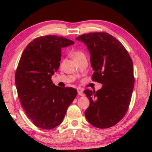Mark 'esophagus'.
Returning a JSON list of instances; mask_svg holds the SVG:
<instances>
[{
  "label": "esophagus",
  "instance_id": "esophagus-1",
  "mask_svg": "<svg viewBox=\"0 0 152 152\" xmlns=\"http://www.w3.org/2000/svg\"><path fill=\"white\" fill-rule=\"evenodd\" d=\"M78 94H79V96H85L84 93H83V91H81V90L78 91Z\"/></svg>",
  "mask_w": 152,
  "mask_h": 152
}]
</instances>
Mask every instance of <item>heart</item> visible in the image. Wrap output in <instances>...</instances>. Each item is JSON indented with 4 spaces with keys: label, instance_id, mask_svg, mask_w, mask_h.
Returning a JSON list of instances; mask_svg holds the SVG:
<instances>
[{
    "label": "heart",
    "instance_id": "b5f03b06",
    "mask_svg": "<svg viewBox=\"0 0 152 152\" xmlns=\"http://www.w3.org/2000/svg\"><path fill=\"white\" fill-rule=\"evenodd\" d=\"M71 56L72 58L73 59V60H77V59H79L82 57L85 56V54L83 52L80 51V50H75L72 53Z\"/></svg>",
    "mask_w": 152,
    "mask_h": 152
}]
</instances>
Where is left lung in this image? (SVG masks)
Returning <instances> with one entry per match:
<instances>
[{
    "label": "left lung",
    "mask_w": 152,
    "mask_h": 152,
    "mask_svg": "<svg viewBox=\"0 0 152 152\" xmlns=\"http://www.w3.org/2000/svg\"><path fill=\"white\" fill-rule=\"evenodd\" d=\"M76 40L89 51L92 79L103 84L96 92L84 91L90 102L85 117L96 127H111L121 121L130 104L134 84L131 58L116 38L104 32L82 34Z\"/></svg>",
    "instance_id": "left-lung-1"
}]
</instances>
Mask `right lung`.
Masks as SVG:
<instances>
[{
  "instance_id": "obj_1",
  "label": "right lung",
  "mask_w": 152,
  "mask_h": 152,
  "mask_svg": "<svg viewBox=\"0 0 152 152\" xmlns=\"http://www.w3.org/2000/svg\"><path fill=\"white\" fill-rule=\"evenodd\" d=\"M73 41L56 35L39 37L22 53L15 84L23 108L35 126L52 129L60 124L77 91L55 86L51 77L59 67L61 49Z\"/></svg>"
}]
</instances>
